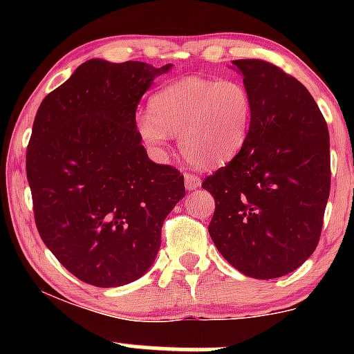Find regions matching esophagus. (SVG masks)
Segmentation results:
<instances>
[{
    "label": "esophagus",
    "instance_id": "obj_1",
    "mask_svg": "<svg viewBox=\"0 0 354 354\" xmlns=\"http://www.w3.org/2000/svg\"><path fill=\"white\" fill-rule=\"evenodd\" d=\"M185 185L188 189H196L201 186V180L193 173H185Z\"/></svg>",
    "mask_w": 354,
    "mask_h": 354
}]
</instances>
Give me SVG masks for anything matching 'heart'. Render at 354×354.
Segmentation results:
<instances>
[{
    "mask_svg": "<svg viewBox=\"0 0 354 354\" xmlns=\"http://www.w3.org/2000/svg\"><path fill=\"white\" fill-rule=\"evenodd\" d=\"M151 115L138 118V131L156 151L180 136L186 160L213 168L245 145L253 121V96L239 80L186 76L166 84L149 101Z\"/></svg>",
    "mask_w": 354,
    "mask_h": 354,
    "instance_id": "b5f03b06",
    "label": "heart"
}]
</instances>
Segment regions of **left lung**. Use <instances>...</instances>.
I'll list each match as a JSON object with an SVG mask.
<instances>
[{
	"mask_svg": "<svg viewBox=\"0 0 354 354\" xmlns=\"http://www.w3.org/2000/svg\"><path fill=\"white\" fill-rule=\"evenodd\" d=\"M253 96L239 153L205 178L214 198L209 236L243 274L273 279L299 268L319 243L330 196V135L318 104L265 59H236Z\"/></svg>",
	"mask_w": 354,
	"mask_h": 354,
	"instance_id": "1",
	"label": "left lung"
}]
</instances>
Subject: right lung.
<instances>
[{"label": "right lung", "mask_w": 354, "mask_h": 354, "mask_svg": "<svg viewBox=\"0 0 354 354\" xmlns=\"http://www.w3.org/2000/svg\"><path fill=\"white\" fill-rule=\"evenodd\" d=\"M171 64L89 59L44 96L26 149L39 236L81 281L123 286L156 258L185 176L146 154L136 108Z\"/></svg>", "instance_id": "1"}]
</instances>
